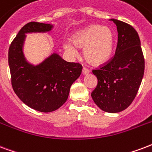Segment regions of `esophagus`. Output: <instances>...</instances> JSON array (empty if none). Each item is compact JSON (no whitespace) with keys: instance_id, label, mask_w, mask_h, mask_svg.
Returning a JSON list of instances; mask_svg holds the SVG:
<instances>
[{"instance_id":"esophagus-1","label":"esophagus","mask_w":152,"mask_h":152,"mask_svg":"<svg viewBox=\"0 0 152 152\" xmlns=\"http://www.w3.org/2000/svg\"><path fill=\"white\" fill-rule=\"evenodd\" d=\"M90 73V69L86 67H83V75H86V74H89Z\"/></svg>"}]
</instances>
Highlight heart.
Returning <instances> with one entry per match:
<instances>
[{"label":"heart","mask_w":152,"mask_h":152,"mask_svg":"<svg viewBox=\"0 0 152 152\" xmlns=\"http://www.w3.org/2000/svg\"><path fill=\"white\" fill-rule=\"evenodd\" d=\"M73 45L66 42L65 50L73 55L77 54V47L84 48V56L89 63L100 65L110 58L114 45V34L108 27L92 26L75 34Z\"/></svg>","instance_id":"b5f03b06"}]
</instances>
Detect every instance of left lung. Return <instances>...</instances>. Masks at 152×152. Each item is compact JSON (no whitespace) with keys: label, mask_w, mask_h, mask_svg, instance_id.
I'll use <instances>...</instances> for the list:
<instances>
[{"label":"left lung","mask_w":152,"mask_h":152,"mask_svg":"<svg viewBox=\"0 0 152 152\" xmlns=\"http://www.w3.org/2000/svg\"><path fill=\"white\" fill-rule=\"evenodd\" d=\"M111 20L117 26V46L108 61L92 69L98 84L91 97L102 110L117 113L127 108L136 96L145 61L136 30L126 22Z\"/></svg>","instance_id":"1"}]
</instances>
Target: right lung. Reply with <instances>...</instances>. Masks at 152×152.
Instances as JSON below:
<instances>
[{
    "instance_id": "1",
    "label": "right lung",
    "mask_w": 152,
    "mask_h": 152,
    "mask_svg": "<svg viewBox=\"0 0 152 152\" xmlns=\"http://www.w3.org/2000/svg\"><path fill=\"white\" fill-rule=\"evenodd\" d=\"M51 28L49 24L28 22L20 28L9 48L12 89L25 104L41 112H51L61 107L83 70L80 63L64 61L58 54L51 55L37 66L26 62L22 53L26 33L50 31Z\"/></svg>"
}]
</instances>
